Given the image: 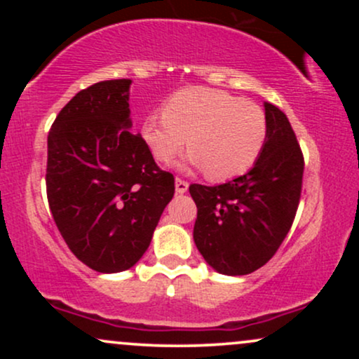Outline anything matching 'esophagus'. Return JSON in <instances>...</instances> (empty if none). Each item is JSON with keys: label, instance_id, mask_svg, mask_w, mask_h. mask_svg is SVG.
Listing matches in <instances>:
<instances>
[{"label": "esophagus", "instance_id": "1", "mask_svg": "<svg viewBox=\"0 0 359 359\" xmlns=\"http://www.w3.org/2000/svg\"><path fill=\"white\" fill-rule=\"evenodd\" d=\"M187 189H189V184L185 182V180L177 177V179H175V192L177 194H184V192H187Z\"/></svg>", "mask_w": 359, "mask_h": 359}]
</instances>
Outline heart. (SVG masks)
I'll use <instances>...</instances> for the list:
<instances>
[{
    "label": "heart",
    "instance_id": "heart-1",
    "mask_svg": "<svg viewBox=\"0 0 359 359\" xmlns=\"http://www.w3.org/2000/svg\"><path fill=\"white\" fill-rule=\"evenodd\" d=\"M143 138L160 163L170 165L187 140L191 165L211 180L245 174L262 154L266 118L253 102L204 88L184 89L167 101L163 114H148Z\"/></svg>",
    "mask_w": 359,
    "mask_h": 359
}]
</instances>
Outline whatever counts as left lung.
I'll list each match as a JSON object with an SVG mask.
<instances>
[{"instance_id": "left-lung-1", "label": "left lung", "mask_w": 359, "mask_h": 359, "mask_svg": "<svg viewBox=\"0 0 359 359\" xmlns=\"http://www.w3.org/2000/svg\"><path fill=\"white\" fill-rule=\"evenodd\" d=\"M266 140L253 168L229 182L191 184L194 243L222 275H248L277 253L297 212L304 155L290 121L265 102Z\"/></svg>"}]
</instances>
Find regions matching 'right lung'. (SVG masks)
I'll list each match as a JSON object with an SVG mask.
<instances>
[{
	"label": "right lung",
	"mask_w": 359,
	"mask_h": 359,
	"mask_svg": "<svg viewBox=\"0 0 359 359\" xmlns=\"http://www.w3.org/2000/svg\"><path fill=\"white\" fill-rule=\"evenodd\" d=\"M131 79L102 81L72 97L48 131L47 199L69 250L116 273L143 257L175 192L142 135L130 131Z\"/></svg>",
	"instance_id": "add662e5"
}]
</instances>
